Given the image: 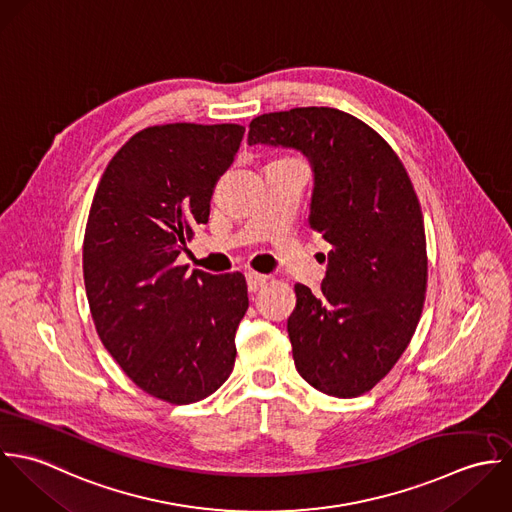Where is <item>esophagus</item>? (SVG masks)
Masks as SVG:
<instances>
[{
    "mask_svg": "<svg viewBox=\"0 0 512 512\" xmlns=\"http://www.w3.org/2000/svg\"><path fill=\"white\" fill-rule=\"evenodd\" d=\"M267 285V275H261V273H255V271H251V273H247V287H249V291H259L261 287H265Z\"/></svg>",
    "mask_w": 512,
    "mask_h": 512,
    "instance_id": "34e87169",
    "label": "esophagus"
}]
</instances>
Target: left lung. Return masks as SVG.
<instances>
[{
	"label": "left lung",
	"mask_w": 512,
	"mask_h": 512,
	"mask_svg": "<svg viewBox=\"0 0 512 512\" xmlns=\"http://www.w3.org/2000/svg\"><path fill=\"white\" fill-rule=\"evenodd\" d=\"M249 146H291L314 168L308 225L330 243L320 293L295 285L287 330L299 374L334 398L370 392L400 360L427 289L423 213L394 148L328 106L261 114Z\"/></svg>",
	"instance_id": "8db88e82"
}]
</instances>
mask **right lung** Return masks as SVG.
Returning <instances> with one entry per match:
<instances>
[{
	"mask_svg": "<svg viewBox=\"0 0 512 512\" xmlns=\"http://www.w3.org/2000/svg\"><path fill=\"white\" fill-rule=\"evenodd\" d=\"M243 132L194 122L136 132L104 168L89 211L83 277L97 334L140 390L174 406L211 396L235 364L245 277L176 261L207 223Z\"/></svg>",
	"mask_w": 512,
	"mask_h": 512,
	"instance_id": "add662e5",
	"label": "right lung"
}]
</instances>
